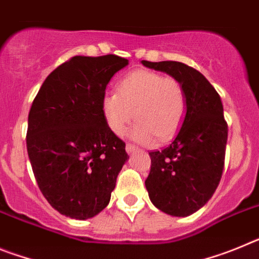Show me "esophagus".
<instances>
[{
	"instance_id": "obj_1",
	"label": "esophagus",
	"mask_w": 259,
	"mask_h": 259,
	"mask_svg": "<svg viewBox=\"0 0 259 259\" xmlns=\"http://www.w3.org/2000/svg\"><path fill=\"white\" fill-rule=\"evenodd\" d=\"M136 149L137 148L134 145V144H127V145H125V152L127 153H132V152H135Z\"/></svg>"
}]
</instances>
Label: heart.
<instances>
[{"instance_id": "heart-1", "label": "heart", "mask_w": 259, "mask_h": 259, "mask_svg": "<svg viewBox=\"0 0 259 259\" xmlns=\"http://www.w3.org/2000/svg\"><path fill=\"white\" fill-rule=\"evenodd\" d=\"M101 110L110 131L122 136L130 123L139 122L130 137L144 145L172 139L184 120L187 96L183 84L172 76L149 70L132 71L119 81L118 92L106 91Z\"/></svg>"}]
</instances>
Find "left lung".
<instances>
[{
	"label": "left lung",
	"instance_id": "left-lung-1",
	"mask_svg": "<svg viewBox=\"0 0 259 259\" xmlns=\"http://www.w3.org/2000/svg\"><path fill=\"white\" fill-rule=\"evenodd\" d=\"M141 63L176 77L184 87L187 113L182 127L170 145L149 153L145 187L157 209L188 217L211 198L223 174L228 125L221 96L200 71L182 62Z\"/></svg>",
	"mask_w": 259,
	"mask_h": 259
}]
</instances>
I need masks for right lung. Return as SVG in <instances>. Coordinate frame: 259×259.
<instances>
[{
  "mask_svg": "<svg viewBox=\"0 0 259 259\" xmlns=\"http://www.w3.org/2000/svg\"><path fill=\"white\" fill-rule=\"evenodd\" d=\"M128 59L76 56L45 79L32 102L27 152L38 188L62 215L92 218L109 203L127 161L101 110L106 85Z\"/></svg>",
  "mask_w": 259,
  "mask_h": 259,
  "instance_id": "obj_1",
  "label": "right lung"
}]
</instances>
